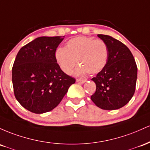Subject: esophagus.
<instances>
[{
	"label": "esophagus",
	"mask_w": 150,
	"mask_h": 150,
	"mask_svg": "<svg viewBox=\"0 0 150 150\" xmlns=\"http://www.w3.org/2000/svg\"><path fill=\"white\" fill-rule=\"evenodd\" d=\"M76 81L78 82L79 83H85L86 81V79H85L80 78V79H78L76 80Z\"/></svg>",
	"instance_id": "esophagus-1"
}]
</instances>
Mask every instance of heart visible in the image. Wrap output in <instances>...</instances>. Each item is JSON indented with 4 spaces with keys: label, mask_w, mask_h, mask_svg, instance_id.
<instances>
[{
    "label": "heart",
    "mask_w": 150,
    "mask_h": 150,
    "mask_svg": "<svg viewBox=\"0 0 150 150\" xmlns=\"http://www.w3.org/2000/svg\"><path fill=\"white\" fill-rule=\"evenodd\" d=\"M107 44L101 40L80 36L72 38L65 47L56 50L55 58L62 71L70 74L77 63L76 75L97 74L105 68L108 59Z\"/></svg>",
    "instance_id": "heart-1"
}]
</instances>
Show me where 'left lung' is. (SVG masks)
<instances>
[{"label":"left lung","instance_id":"1","mask_svg":"<svg viewBox=\"0 0 150 150\" xmlns=\"http://www.w3.org/2000/svg\"><path fill=\"white\" fill-rule=\"evenodd\" d=\"M108 47L107 64L92 81L96 90L91 99L100 108L116 110L132 98L135 91L137 67L130 50L119 40L105 35H98Z\"/></svg>","mask_w":150,"mask_h":150}]
</instances>
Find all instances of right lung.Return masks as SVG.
<instances>
[{
	"instance_id": "add662e5",
	"label": "right lung",
	"mask_w": 150,
	"mask_h": 150,
	"mask_svg": "<svg viewBox=\"0 0 150 150\" xmlns=\"http://www.w3.org/2000/svg\"><path fill=\"white\" fill-rule=\"evenodd\" d=\"M63 37H40L23 46L17 54L12 81L20 104L29 111L41 114L61 102L74 78L57 63L55 52Z\"/></svg>"
}]
</instances>
